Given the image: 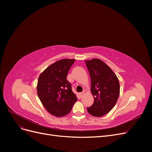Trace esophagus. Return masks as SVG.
<instances>
[{"instance_id": "esophagus-1", "label": "esophagus", "mask_w": 152, "mask_h": 152, "mask_svg": "<svg viewBox=\"0 0 152 152\" xmlns=\"http://www.w3.org/2000/svg\"><path fill=\"white\" fill-rule=\"evenodd\" d=\"M84 95V92H82V93H79V96H80V98H82L83 97V96Z\"/></svg>"}]
</instances>
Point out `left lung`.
Here are the masks:
<instances>
[{"mask_svg": "<svg viewBox=\"0 0 152 152\" xmlns=\"http://www.w3.org/2000/svg\"><path fill=\"white\" fill-rule=\"evenodd\" d=\"M91 77V91L94 103L87 108L94 117H102L115 105L120 94V84L117 77L107 64L99 59L85 61Z\"/></svg>", "mask_w": 152, "mask_h": 152, "instance_id": "obj_1", "label": "left lung"}]
</instances>
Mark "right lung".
<instances>
[{"mask_svg": "<svg viewBox=\"0 0 152 152\" xmlns=\"http://www.w3.org/2000/svg\"><path fill=\"white\" fill-rule=\"evenodd\" d=\"M74 59H62L49 66L39 75L37 94L47 111L60 117L70 112L77 98L73 93L71 84L66 80L68 72Z\"/></svg>", "mask_w": 152, "mask_h": 152, "instance_id": "right-lung-1", "label": "right lung"}]
</instances>
